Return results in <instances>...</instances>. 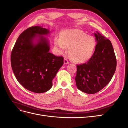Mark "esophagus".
<instances>
[{"label": "esophagus", "instance_id": "esophagus-1", "mask_svg": "<svg viewBox=\"0 0 128 128\" xmlns=\"http://www.w3.org/2000/svg\"><path fill=\"white\" fill-rule=\"evenodd\" d=\"M69 63V62L68 61V60L66 59V58H65V59H64V64H68Z\"/></svg>", "mask_w": 128, "mask_h": 128}]
</instances>
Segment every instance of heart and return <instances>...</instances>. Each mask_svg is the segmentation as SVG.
<instances>
[{"instance_id": "b5f03b06", "label": "heart", "mask_w": 128, "mask_h": 128, "mask_svg": "<svg viewBox=\"0 0 128 128\" xmlns=\"http://www.w3.org/2000/svg\"><path fill=\"white\" fill-rule=\"evenodd\" d=\"M55 44L61 51L68 48L71 59L77 62L88 60L94 53L96 40L94 37L86 35L80 29L67 30L63 32L61 39L58 38Z\"/></svg>"}]
</instances>
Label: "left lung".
I'll use <instances>...</instances> for the list:
<instances>
[{"label":"left lung","instance_id":"obj_1","mask_svg":"<svg viewBox=\"0 0 128 128\" xmlns=\"http://www.w3.org/2000/svg\"><path fill=\"white\" fill-rule=\"evenodd\" d=\"M96 45L86 63L77 65L76 86L88 94L99 92L109 83L116 68V59L110 41L96 32Z\"/></svg>","mask_w":128,"mask_h":128}]
</instances>
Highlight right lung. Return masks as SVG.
<instances>
[{
	"label": "right lung",
	"mask_w": 128,
	"mask_h": 128,
	"mask_svg": "<svg viewBox=\"0 0 128 128\" xmlns=\"http://www.w3.org/2000/svg\"><path fill=\"white\" fill-rule=\"evenodd\" d=\"M50 33L41 26L30 27L20 34L11 53L12 68L18 82L26 90L43 93L64 64V58L49 52Z\"/></svg>",
	"instance_id": "right-lung-1"
}]
</instances>
